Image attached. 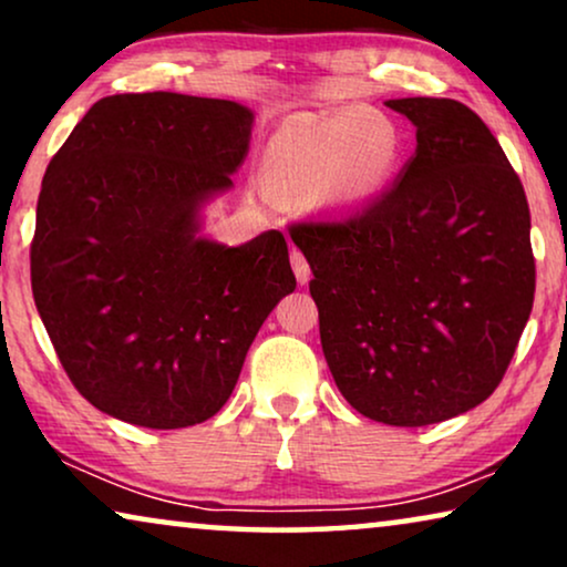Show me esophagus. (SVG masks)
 Instances as JSON below:
<instances>
[{
  "instance_id": "1",
  "label": "esophagus",
  "mask_w": 567,
  "mask_h": 567,
  "mask_svg": "<svg viewBox=\"0 0 567 567\" xmlns=\"http://www.w3.org/2000/svg\"><path fill=\"white\" fill-rule=\"evenodd\" d=\"M291 268H293V276H297L299 284H307L309 278H312V270H309V262L305 260V255L299 250H291Z\"/></svg>"
}]
</instances>
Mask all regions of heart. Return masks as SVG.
I'll use <instances>...</instances> for the list:
<instances>
[{
  "mask_svg": "<svg viewBox=\"0 0 567 567\" xmlns=\"http://www.w3.org/2000/svg\"><path fill=\"white\" fill-rule=\"evenodd\" d=\"M400 159L402 136L384 113L343 107L284 123L268 142L266 177L278 190H317L324 204L353 206L377 196Z\"/></svg>",
  "mask_w": 567,
  "mask_h": 567,
  "instance_id": "b5f03b06",
  "label": "heart"
}]
</instances>
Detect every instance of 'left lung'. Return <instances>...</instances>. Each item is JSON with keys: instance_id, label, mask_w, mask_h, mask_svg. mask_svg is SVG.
I'll use <instances>...</instances> for the list:
<instances>
[{"instance_id": "left-lung-1", "label": "left lung", "mask_w": 567, "mask_h": 567, "mask_svg": "<svg viewBox=\"0 0 567 567\" xmlns=\"http://www.w3.org/2000/svg\"><path fill=\"white\" fill-rule=\"evenodd\" d=\"M415 126L390 190L343 221L291 227L324 361L351 408L386 425L467 413L501 384L534 301L524 185L498 138L449 97L386 100Z\"/></svg>"}]
</instances>
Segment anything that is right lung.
<instances>
[{
  "mask_svg": "<svg viewBox=\"0 0 567 567\" xmlns=\"http://www.w3.org/2000/svg\"><path fill=\"white\" fill-rule=\"evenodd\" d=\"M255 115L235 100H97L43 175L30 245L38 315L84 400L144 429L219 413L260 324L297 289L281 231L200 237Z\"/></svg>",
  "mask_w": 567,
  "mask_h": 567,
  "instance_id": "1",
  "label": "right lung"
}]
</instances>
